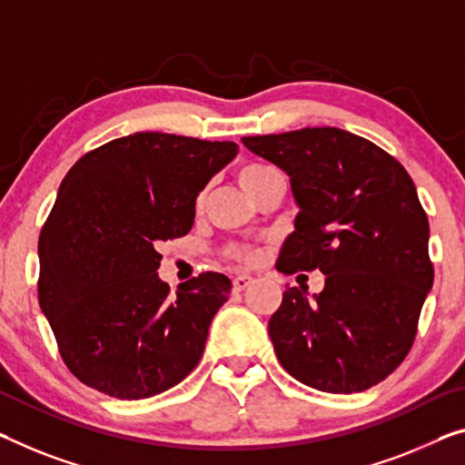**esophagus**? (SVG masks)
Returning a JSON list of instances; mask_svg holds the SVG:
<instances>
[{
  "mask_svg": "<svg viewBox=\"0 0 465 465\" xmlns=\"http://www.w3.org/2000/svg\"><path fill=\"white\" fill-rule=\"evenodd\" d=\"M252 283V277L251 275H238L233 280V292H242L246 286H251Z\"/></svg>",
  "mask_w": 465,
  "mask_h": 465,
  "instance_id": "1",
  "label": "esophagus"
}]
</instances>
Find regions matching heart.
Masks as SVG:
<instances>
[{
  "label": "heart",
  "mask_w": 465,
  "mask_h": 465,
  "mask_svg": "<svg viewBox=\"0 0 465 465\" xmlns=\"http://www.w3.org/2000/svg\"><path fill=\"white\" fill-rule=\"evenodd\" d=\"M275 173L277 171L272 164L248 163L238 171V182L242 188H244L248 196H251V193L259 188L265 179L275 175ZM198 203H203V198H200ZM227 256H230L232 261H238V262H254L256 259H259V252H256L254 248H248V246H232L230 251H227Z\"/></svg>",
  "instance_id": "1"
}]
</instances>
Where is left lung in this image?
Masks as SVG:
<instances>
[{
    "instance_id": "left-lung-1",
    "label": "left lung",
    "mask_w": 465,
    "mask_h": 465,
    "mask_svg": "<svg viewBox=\"0 0 465 465\" xmlns=\"http://www.w3.org/2000/svg\"><path fill=\"white\" fill-rule=\"evenodd\" d=\"M242 143L288 173L301 213L277 272L320 269L325 288L307 299L286 288L269 320L290 376L323 392H361L407 357L432 288L426 211L397 158L336 127H304Z\"/></svg>"
}]
</instances>
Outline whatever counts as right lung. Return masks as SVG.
Returning <instances> with one entry per match:
<instances>
[{"instance_id":"1","label":"right lung","mask_w":465,"mask_h":465,"mask_svg":"<svg viewBox=\"0 0 465 465\" xmlns=\"http://www.w3.org/2000/svg\"><path fill=\"white\" fill-rule=\"evenodd\" d=\"M238 154L233 142L142 131L81 156L39 235V307L83 384L148 399L182 382L232 290L206 272L175 296L158 244L193 225L196 196Z\"/></svg>"}]
</instances>
